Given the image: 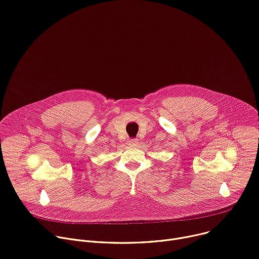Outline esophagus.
<instances>
[{"instance_id":"1","label":"esophagus","mask_w":259,"mask_h":259,"mask_svg":"<svg viewBox=\"0 0 259 259\" xmlns=\"http://www.w3.org/2000/svg\"><path fill=\"white\" fill-rule=\"evenodd\" d=\"M137 143H138V139H136V138H131V139H129L128 145H129V146H136Z\"/></svg>"}]
</instances>
